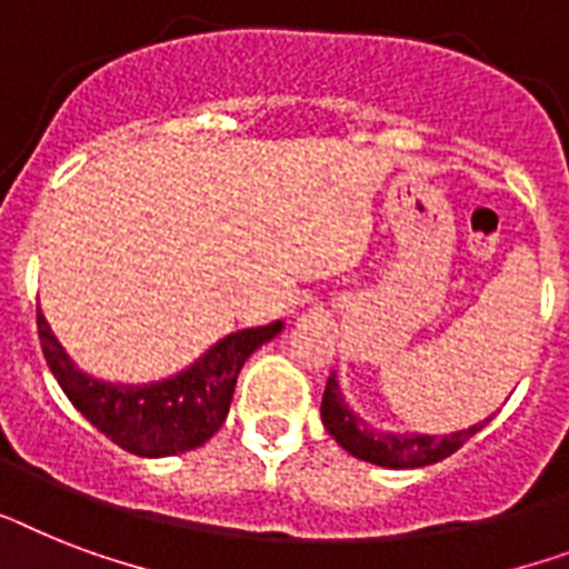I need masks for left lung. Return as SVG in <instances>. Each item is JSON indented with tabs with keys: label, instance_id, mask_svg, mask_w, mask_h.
<instances>
[{
	"label": "left lung",
	"instance_id": "1",
	"mask_svg": "<svg viewBox=\"0 0 569 569\" xmlns=\"http://www.w3.org/2000/svg\"><path fill=\"white\" fill-rule=\"evenodd\" d=\"M321 420H325L327 432L350 456L371 461V465H380V468L409 470L427 468V465H436V461L452 456L468 438L477 436L479 429L491 418L479 420V423H473L468 429H459V432H450V436H423V432H389V429H377L345 403L339 380H336V373H330L325 397H321Z\"/></svg>",
	"mask_w": 569,
	"mask_h": 569
}]
</instances>
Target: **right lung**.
I'll list each match as a JSON object with an SVG mask.
<instances>
[{
    "label": "right lung",
    "instance_id": "right-lung-1",
    "mask_svg": "<svg viewBox=\"0 0 569 569\" xmlns=\"http://www.w3.org/2000/svg\"><path fill=\"white\" fill-rule=\"evenodd\" d=\"M280 330L283 321L230 332L169 380L122 386L78 371L52 327L46 325L43 312H37L40 348L63 395L113 445L146 459L178 456L207 445L228 418L244 359Z\"/></svg>",
    "mask_w": 569,
    "mask_h": 569
}]
</instances>
